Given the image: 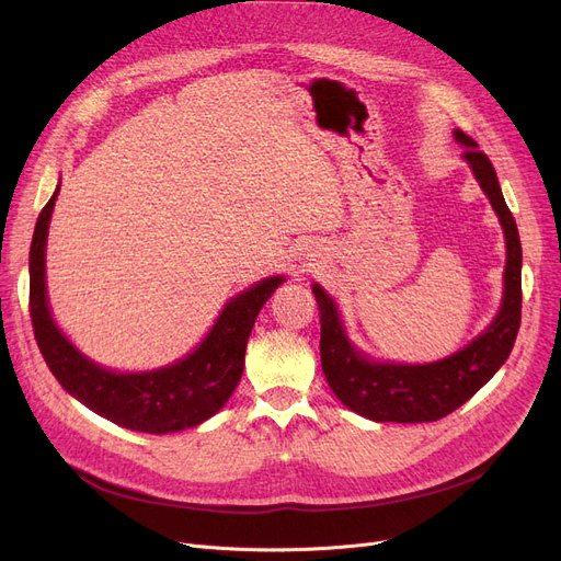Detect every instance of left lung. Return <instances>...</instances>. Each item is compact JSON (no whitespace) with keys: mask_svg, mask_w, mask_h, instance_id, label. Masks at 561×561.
Here are the masks:
<instances>
[{"mask_svg":"<svg viewBox=\"0 0 561 561\" xmlns=\"http://www.w3.org/2000/svg\"><path fill=\"white\" fill-rule=\"evenodd\" d=\"M453 136L463 147L461 159L489 197L505 233L503 300L489 328L453 355L430 364L375 359L347 336L336 300L318 282L311 284L320 311V364L328 385L347 409L375 423H432L453 414L507 362L518 334L523 298L518 227L489 157L461 129Z\"/></svg>","mask_w":561,"mask_h":561,"instance_id":"8db88e82","label":"left lung"}]
</instances>
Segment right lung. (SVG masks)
Here are the masks:
<instances>
[{
    "instance_id": "1",
    "label": "right lung",
    "mask_w": 561,
    "mask_h": 561,
    "mask_svg": "<svg viewBox=\"0 0 561 561\" xmlns=\"http://www.w3.org/2000/svg\"><path fill=\"white\" fill-rule=\"evenodd\" d=\"M54 195L38 216L28 252V307L43 359L75 400L98 416L131 432L172 434L216 416L239 387L245 368V347L261 307L286 275H271L233 296L218 313L211 330L176 362L152 370H115L91 359L64 334L47 298V233Z\"/></svg>"
}]
</instances>
